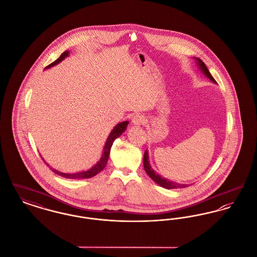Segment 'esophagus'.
I'll return each mask as SVG.
<instances>
[{
	"label": "esophagus",
	"mask_w": 257,
	"mask_h": 257,
	"mask_svg": "<svg viewBox=\"0 0 257 257\" xmlns=\"http://www.w3.org/2000/svg\"><path fill=\"white\" fill-rule=\"evenodd\" d=\"M132 120H133V123L135 125H141V124H144L146 122L145 116L142 115V114H136L133 117Z\"/></svg>",
	"instance_id": "34e87169"
}]
</instances>
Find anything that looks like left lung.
Wrapping results in <instances>:
<instances>
[{
    "instance_id": "1",
    "label": "left lung",
    "mask_w": 257,
    "mask_h": 257,
    "mask_svg": "<svg viewBox=\"0 0 257 257\" xmlns=\"http://www.w3.org/2000/svg\"><path fill=\"white\" fill-rule=\"evenodd\" d=\"M194 59L196 60L197 65H198L199 68L201 69V71H202L203 73H204L211 81L216 83V80L214 79V77L212 76V74L210 73V71L208 70L206 65L203 63L202 61H201L200 59H198V58H194ZM143 163H144V169H145V171H146V173L148 174L149 177H150L153 181H155L158 185H160L161 187L164 188V189H178V188H186V187L189 186V185L178 184V183H176V182L169 181V180H167V179H165V178H162V176L159 175L158 173H156V172L153 170V168L151 167V164H150V162H149V155L147 150H146L145 153H144Z\"/></svg>"
}]
</instances>
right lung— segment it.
I'll return each mask as SVG.
<instances>
[{"instance_id": "obj_1", "label": "right lung", "mask_w": 257, "mask_h": 257, "mask_svg": "<svg viewBox=\"0 0 257 257\" xmlns=\"http://www.w3.org/2000/svg\"><path fill=\"white\" fill-rule=\"evenodd\" d=\"M69 52L68 51H65L64 53H62V55L54 61L52 64H50L49 66H47L45 68H51L53 66H56L57 64L61 63L66 57H68ZM128 124V121H124V122H120L118 123L117 125L114 126V128L112 130V132L110 133L108 138L106 140V143H105V146L103 148V154L100 158V160L97 162L96 164H95L91 169L87 170V171H82V172H77V173H63V172H60L56 169L51 168V170L56 173L57 175L61 176V177H64V178H68V179H89V178H92L94 176L96 175L97 173H99L107 164L108 162L109 154H110V149L112 147V144L114 142V140L118 137H120L122 133L125 131L126 126ZM46 163V162H45ZM47 164V163H46ZM48 165V164H47Z\"/></svg>"}]
</instances>
